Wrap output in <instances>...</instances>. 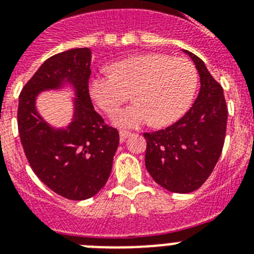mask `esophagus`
I'll list each match as a JSON object with an SVG mask.
<instances>
[{
    "mask_svg": "<svg viewBox=\"0 0 254 254\" xmlns=\"http://www.w3.org/2000/svg\"><path fill=\"white\" fill-rule=\"evenodd\" d=\"M130 135H131L130 131L120 130V138H121V141H125V139H127V137H130Z\"/></svg>",
    "mask_w": 254,
    "mask_h": 254,
    "instance_id": "34e87169",
    "label": "esophagus"
}]
</instances>
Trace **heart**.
I'll use <instances>...</instances> for the list:
<instances>
[{"label": "heart", "instance_id": "b5f03b06", "mask_svg": "<svg viewBox=\"0 0 254 254\" xmlns=\"http://www.w3.org/2000/svg\"><path fill=\"white\" fill-rule=\"evenodd\" d=\"M109 71L91 76L88 91L105 113H113L130 93L134 103L112 117L120 127H138L150 121L163 127L177 121L187 111L197 83L191 62L165 54L134 55L112 63Z\"/></svg>", "mask_w": 254, "mask_h": 254}]
</instances>
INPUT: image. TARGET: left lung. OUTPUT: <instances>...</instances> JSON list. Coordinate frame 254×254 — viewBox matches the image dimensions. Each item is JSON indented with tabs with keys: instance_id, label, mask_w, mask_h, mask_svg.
<instances>
[{
	"instance_id": "left-lung-1",
	"label": "left lung",
	"mask_w": 254,
	"mask_h": 254,
	"mask_svg": "<svg viewBox=\"0 0 254 254\" xmlns=\"http://www.w3.org/2000/svg\"><path fill=\"white\" fill-rule=\"evenodd\" d=\"M191 58L200 77V89L190 111L162 130L143 133L146 138L145 165L161 187L189 193L211 175L224 145L228 109L223 88L212 77L200 58Z\"/></svg>"
}]
</instances>
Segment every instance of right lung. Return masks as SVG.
I'll return each instance as SVG.
<instances>
[{
	"mask_svg": "<svg viewBox=\"0 0 254 254\" xmlns=\"http://www.w3.org/2000/svg\"><path fill=\"white\" fill-rule=\"evenodd\" d=\"M91 61L87 47L54 55L27 81L18 101V131L30 166L49 189L71 200H84L103 189L120 143L119 131L107 127L92 105ZM46 90L73 95V116L65 127H54L37 111V97Z\"/></svg>",
	"mask_w": 254,
	"mask_h": 254,
	"instance_id": "obj_1",
	"label": "right lung"
}]
</instances>
